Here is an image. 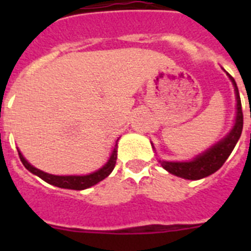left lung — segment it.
I'll return each instance as SVG.
<instances>
[{
    "label": "left lung",
    "mask_w": 251,
    "mask_h": 251,
    "mask_svg": "<svg viewBox=\"0 0 251 251\" xmlns=\"http://www.w3.org/2000/svg\"><path fill=\"white\" fill-rule=\"evenodd\" d=\"M226 75L229 76L232 85H234L235 97H236V117H235V123L231 130L223 139H220L217 143L206 150L205 152L197 154L191 161H163V159H158L162 167L168 171L170 174L185 179L205 178V177L215 174L225 163L226 159L229 158L230 153L232 152L234 147L238 143L241 132H243L241 100L234 77L229 73H226ZM151 145H152L153 151H156L152 142H151Z\"/></svg>",
    "instance_id": "obj_1"
}]
</instances>
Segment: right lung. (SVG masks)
I'll return each instance as SVG.
<instances>
[{"mask_svg":"<svg viewBox=\"0 0 251 251\" xmlns=\"http://www.w3.org/2000/svg\"><path fill=\"white\" fill-rule=\"evenodd\" d=\"M119 139V138H118ZM118 139L115 142V146L112 151V154H110L109 159L106 162L105 165L101 168H99L98 171H95L93 174L89 175H83V176H56V175H51L48 172H44V171L39 170V168L34 167V166L28 163L27 159L22 156V153L19 151V156L21 159L22 165L25 166L31 174L36 175L40 178L44 179L45 182L50 183L52 186H56L60 188H69V190H85V188H89L92 186L97 185L98 182L103 181L104 178L109 176L112 174V171L114 170L115 162H117V152H118V147H117V143H118Z\"/></svg>","mask_w":251,"mask_h":251,"instance_id":"obj_1","label":"right lung"}]
</instances>
